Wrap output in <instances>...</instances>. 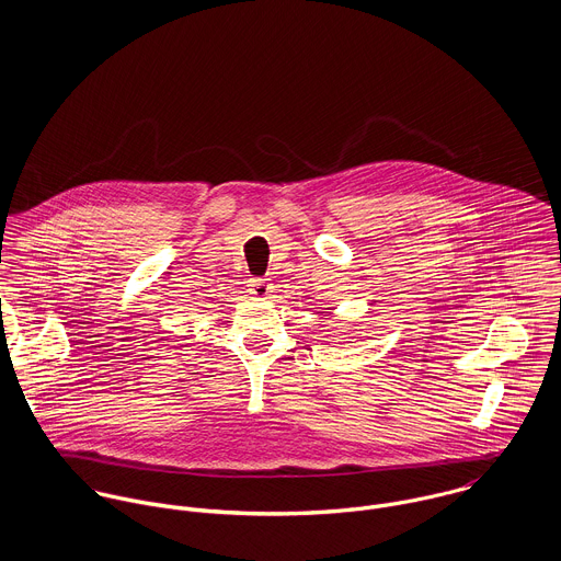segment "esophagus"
<instances>
[{
  "label": "esophagus",
  "mask_w": 561,
  "mask_h": 561,
  "mask_svg": "<svg viewBox=\"0 0 561 561\" xmlns=\"http://www.w3.org/2000/svg\"><path fill=\"white\" fill-rule=\"evenodd\" d=\"M272 285L267 278H252L250 280V294H254L256 298H265L270 294Z\"/></svg>",
  "instance_id": "esophagus-1"
}]
</instances>
